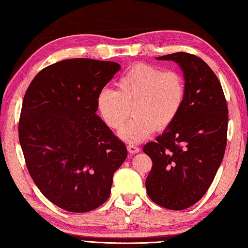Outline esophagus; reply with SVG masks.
Returning <instances> with one entry per match:
<instances>
[{"label": "esophagus", "instance_id": "1", "mask_svg": "<svg viewBox=\"0 0 248 248\" xmlns=\"http://www.w3.org/2000/svg\"><path fill=\"white\" fill-rule=\"evenodd\" d=\"M127 150H128V152H129L130 154H136V153H138V152H139V151H140V148H138L137 145L129 144V145H127Z\"/></svg>", "mask_w": 248, "mask_h": 248}]
</instances>
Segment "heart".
Here are the masks:
<instances>
[{
  "label": "heart",
  "instance_id": "heart-1",
  "mask_svg": "<svg viewBox=\"0 0 248 248\" xmlns=\"http://www.w3.org/2000/svg\"><path fill=\"white\" fill-rule=\"evenodd\" d=\"M115 91L104 89L96 98L104 122L118 130L131 113L134 118L121 130L127 142H141L153 131L165 130L180 114L186 97L185 79L176 70L137 63L121 76Z\"/></svg>",
  "mask_w": 248,
  "mask_h": 248
}]
</instances>
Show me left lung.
Masks as SVG:
<instances>
[{"mask_svg": "<svg viewBox=\"0 0 248 248\" xmlns=\"http://www.w3.org/2000/svg\"><path fill=\"white\" fill-rule=\"evenodd\" d=\"M186 97L180 114L163 134L143 146L152 159L146 193L156 204L180 211L198 202L213 182L227 145L228 106L218 78L195 54L176 52Z\"/></svg>", "mask_w": 248, "mask_h": 248, "instance_id": "left-lung-1", "label": "left lung"}]
</instances>
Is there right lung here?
Instances as JSON below:
<instances>
[{"label":"right lung","mask_w":248,"mask_h":248,"mask_svg":"<svg viewBox=\"0 0 248 248\" xmlns=\"http://www.w3.org/2000/svg\"><path fill=\"white\" fill-rule=\"evenodd\" d=\"M121 66L68 59L45 67L24 94L18 134L29 173L59 208L95 210L109 198L127 149L97 111L98 93Z\"/></svg>","instance_id":"obj_1"}]
</instances>
